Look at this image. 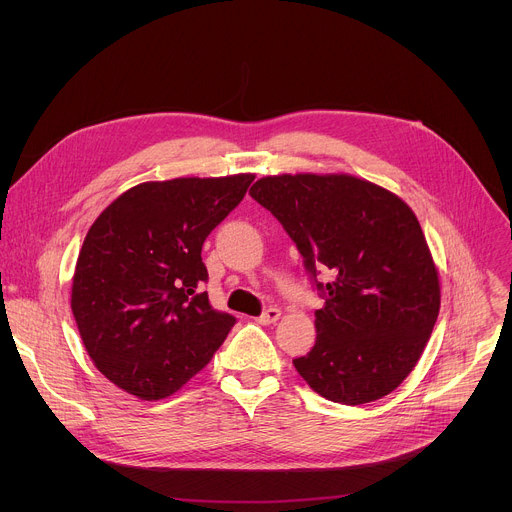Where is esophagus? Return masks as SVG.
<instances>
[{
	"label": "esophagus",
	"instance_id": "34e87169",
	"mask_svg": "<svg viewBox=\"0 0 512 512\" xmlns=\"http://www.w3.org/2000/svg\"><path fill=\"white\" fill-rule=\"evenodd\" d=\"M279 316H281V312H279L277 308H269V310H265V312L257 318V322H259V324H263V326H267V324H275V322L279 320Z\"/></svg>",
	"mask_w": 512,
	"mask_h": 512
}]
</instances>
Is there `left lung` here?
<instances>
[{
  "label": "left lung",
  "instance_id": "8db88e82",
  "mask_svg": "<svg viewBox=\"0 0 512 512\" xmlns=\"http://www.w3.org/2000/svg\"><path fill=\"white\" fill-rule=\"evenodd\" d=\"M249 194L296 243L322 291L316 344L294 367L322 397L362 405L413 371L440 314V279L413 210L350 174H279ZM326 266L333 281L315 277Z\"/></svg>",
  "mask_w": 512,
  "mask_h": 512
}]
</instances>
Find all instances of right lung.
Instances as JSON below:
<instances>
[{
    "mask_svg": "<svg viewBox=\"0 0 512 512\" xmlns=\"http://www.w3.org/2000/svg\"><path fill=\"white\" fill-rule=\"evenodd\" d=\"M253 174L143 182L89 229L70 308L95 367L143 401L174 395L235 326L212 310L202 245L243 200Z\"/></svg>",
    "mask_w": 512,
    "mask_h": 512,
    "instance_id": "right-lung-1",
    "label": "right lung"
}]
</instances>
